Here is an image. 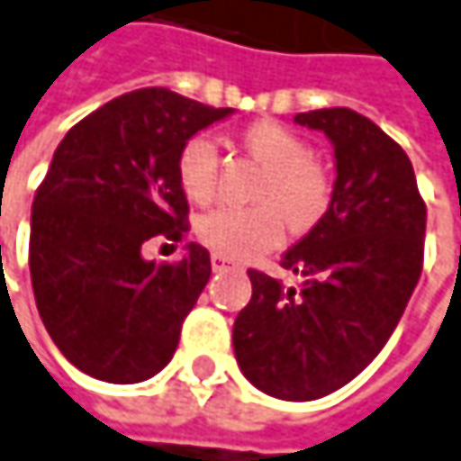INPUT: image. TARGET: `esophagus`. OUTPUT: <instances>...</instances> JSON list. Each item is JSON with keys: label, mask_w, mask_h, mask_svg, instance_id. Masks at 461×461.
<instances>
[{"label": "esophagus", "mask_w": 461, "mask_h": 461, "mask_svg": "<svg viewBox=\"0 0 461 461\" xmlns=\"http://www.w3.org/2000/svg\"><path fill=\"white\" fill-rule=\"evenodd\" d=\"M211 264H213V269H216V272H221V269H237V264H234V261H230L227 256H219V253H213V256H211Z\"/></svg>", "instance_id": "34e87169"}]
</instances>
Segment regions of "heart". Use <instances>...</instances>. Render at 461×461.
<instances>
[{"label":"heart","mask_w":461,"mask_h":461,"mask_svg":"<svg viewBox=\"0 0 461 461\" xmlns=\"http://www.w3.org/2000/svg\"><path fill=\"white\" fill-rule=\"evenodd\" d=\"M245 151L267 167L258 184L256 208H216L197 224L200 240L227 258H256L280 245L285 224L291 230H312L330 205V173L310 143L291 128L261 120L242 131ZM176 178L186 200L208 205L219 189V149L205 136H192L176 157Z\"/></svg>","instance_id":"heart-1"}]
</instances>
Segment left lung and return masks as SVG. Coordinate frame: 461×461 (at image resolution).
Here are the masks:
<instances>
[{
  "label": "left lung",
  "instance_id": "obj_1",
  "mask_svg": "<svg viewBox=\"0 0 461 461\" xmlns=\"http://www.w3.org/2000/svg\"><path fill=\"white\" fill-rule=\"evenodd\" d=\"M333 143L336 184L321 221L280 261L302 288L248 269L253 296L234 321L245 379L280 401H318L387 344L424 261L427 208L409 154L368 117L336 106L296 114Z\"/></svg>",
  "mask_w": 461,
  "mask_h": 461
}]
</instances>
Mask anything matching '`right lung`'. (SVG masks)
<instances>
[{
	"instance_id": "add662e5",
	"label": "right lung",
	"mask_w": 461,
	"mask_h": 461,
	"mask_svg": "<svg viewBox=\"0 0 461 461\" xmlns=\"http://www.w3.org/2000/svg\"><path fill=\"white\" fill-rule=\"evenodd\" d=\"M230 114L143 87L104 104L58 143L32 205L29 269L47 333L79 371L136 384L170 363L211 277V253L189 242L181 261L154 264L140 248L189 231L178 149Z\"/></svg>"
}]
</instances>
